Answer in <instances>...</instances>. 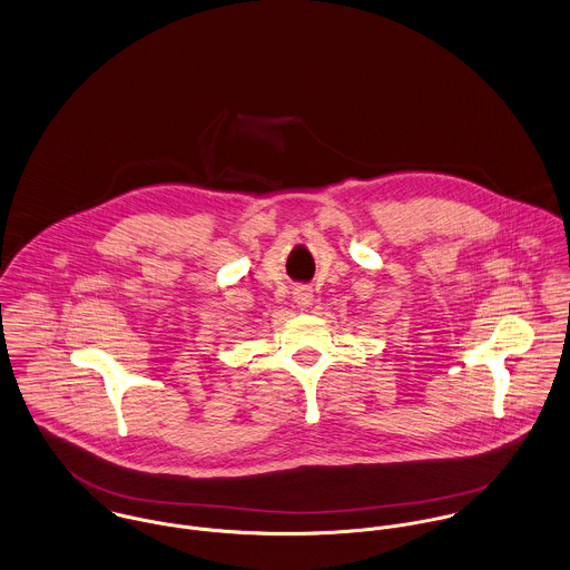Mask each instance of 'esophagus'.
<instances>
[{"label": "esophagus", "mask_w": 570, "mask_h": 570, "mask_svg": "<svg viewBox=\"0 0 570 570\" xmlns=\"http://www.w3.org/2000/svg\"><path fill=\"white\" fill-rule=\"evenodd\" d=\"M295 302L299 306H308L313 302V291L308 286H297L295 288Z\"/></svg>", "instance_id": "34e87169"}]
</instances>
